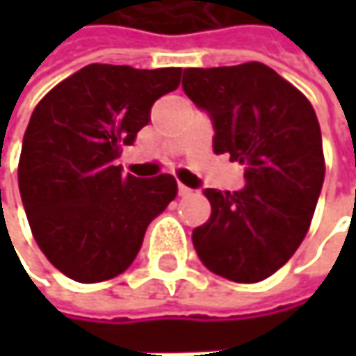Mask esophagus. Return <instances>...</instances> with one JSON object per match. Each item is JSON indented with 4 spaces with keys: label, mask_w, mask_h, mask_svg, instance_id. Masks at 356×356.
I'll use <instances>...</instances> for the list:
<instances>
[{
    "label": "esophagus",
    "mask_w": 356,
    "mask_h": 356,
    "mask_svg": "<svg viewBox=\"0 0 356 356\" xmlns=\"http://www.w3.org/2000/svg\"><path fill=\"white\" fill-rule=\"evenodd\" d=\"M177 191H179V195H189V193H191V189H189L187 185H183V183H179Z\"/></svg>",
    "instance_id": "34e87169"
}]
</instances>
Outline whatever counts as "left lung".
<instances>
[{"label":"left lung","instance_id":"obj_1","mask_svg":"<svg viewBox=\"0 0 356 356\" xmlns=\"http://www.w3.org/2000/svg\"><path fill=\"white\" fill-rule=\"evenodd\" d=\"M183 90L214 121V152L245 167V189H206L210 218L193 229L202 264L233 282H259L305 239L325 161L316 111L272 67H187Z\"/></svg>","mask_w":356,"mask_h":356}]
</instances>
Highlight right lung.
<instances>
[{
  "mask_svg": "<svg viewBox=\"0 0 356 356\" xmlns=\"http://www.w3.org/2000/svg\"><path fill=\"white\" fill-rule=\"evenodd\" d=\"M179 80L181 67L90 63L33 111L18 187L36 245L67 278L90 284L125 272L150 220L175 200L173 175H123L115 159Z\"/></svg>",
  "mask_w": 356,
  "mask_h": 356,
  "instance_id": "add662e5",
  "label": "right lung"
}]
</instances>
